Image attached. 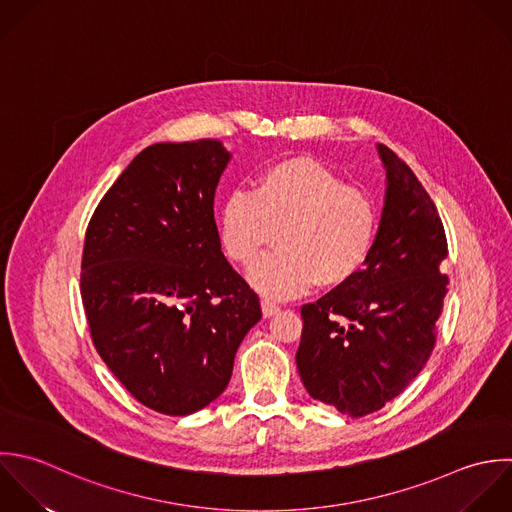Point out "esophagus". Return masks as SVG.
I'll return each instance as SVG.
<instances>
[{"label":"esophagus","instance_id":"1","mask_svg":"<svg viewBox=\"0 0 512 512\" xmlns=\"http://www.w3.org/2000/svg\"><path fill=\"white\" fill-rule=\"evenodd\" d=\"M279 305H275V303H271V301H267V299H263L261 301V311H263V317H273L275 313H279Z\"/></svg>","mask_w":512,"mask_h":512}]
</instances>
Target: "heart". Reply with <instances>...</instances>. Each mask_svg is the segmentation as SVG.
I'll return each instance as SVG.
<instances>
[{
    "label": "heart",
    "mask_w": 512,
    "mask_h": 512,
    "mask_svg": "<svg viewBox=\"0 0 512 512\" xmlns=\"http://www.w3.org/2000/svg\"><path fill=\"white\" fill-rule=\"evenodd\" d=\"M273 253L249 271V281L271 299L295 297L315 283H349L369 261L377 235V207L359 187L345 185L311 159H287L263 169L253 191L237 189L219 211L227 257L247 267L273 239Z\"/></svg>",
    "instance_id": "b5f03b06"
}]
</instances>
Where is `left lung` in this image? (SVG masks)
Listing matches in <instances>:
<instances>
[{
	"label": "left lung",
	"instance_id": "left-lung-1",
	"mask_svg": "<svg viewBox=\"0 0 512 512\" xmlns=\"http://www.w3.org/2000/svg\"><path fill=\"white\" fill-rule=\"evenodd\" d=\"M381 225L365 267L345 285L301 307L297 369L307 393L349 417H365L401 395L427 365L449 277L439 211L387 145Z\"/></svg>",
	"mask_w": 512,
	"mask_h": 512
}]
</instances>
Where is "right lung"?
Instances as JSON below:
<instances>
[{"mask_svg":"<svg viewBox=\"0 0 512 512\" xmlns=\"http://www.w3.org/2000/svg\"><path fill=\"white\" fill-rule=\"evenodd\" d=\"M229 153L217 139L155 143L103 195L85 231L81 301L91 341L145 407L185 417L227 387L261 319L227 263L213 199Z\"/></svg>","mask_w":512,"mask_h":512,"instance_id":"obj_1","label":"right lung"}]
</instances>
